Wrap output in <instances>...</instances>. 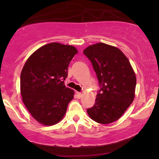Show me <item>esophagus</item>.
I'll use <instances>...</instances> for the list:
<instances>
[{"label":"esophagus","instance_id":"obj_1","mask_svg":"<svg viewBox=\"0 0 159 159\" xmlns=\"http://www.w3.org/2000/svg\"><path fill=\"white\" fill-rule=\"evenodd\" d=\"M82 96H83V94H82L81 93L76 92V96H77L78 98H81L82 97Z\"/></svg>","mask_w":159,"mask_h":159}]
</instances>
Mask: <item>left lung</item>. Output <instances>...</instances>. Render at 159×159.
<instances>
[{"label":"left lung","mask_w":159,"mask_h":159,"mask_svg":"<svg viewBox=\"0 0 159 159\" xmlns=\"http://www.w3.org/2000/svg\"><path fill=\"white\" fill-rule=\"evenodd\" d=\"M83 52L92 63L100 87L95 105L87 109V114L98 123H113L120 119L134 100V70L125 54L112 45L96 43Z\"/></svg>","instance_id":"1"}]
</instances>
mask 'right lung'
<instances>
[{
	"instance_id": "1",
	"label": "right lung",
	"mask_w": 159,
	"mask_h": 159,
	"mask_svg": "<svg viewBox=\"0 0 159 159\" xmlns=\"http://www.w3.org/2000/svg\"><path fill=\"white\" fill-rule=\"evenodd\" d=\"M74 46L52 43L34 52L24 66L20 78L23 102L39 123L52 125L63 119L74 91L66 87Z\"/></svg>"
}]
</instances>
